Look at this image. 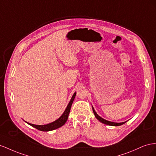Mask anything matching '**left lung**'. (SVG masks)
Returning <instances> with one entry per match:
<instances>
[{
    "mask_svg": "<svg viewBox=\"0 0 156 156\" xmlns=\"http://www.w3.org/2000/svg\"><path fill=\"white\" fill-rule=\"evenodd\" d=\"M93 108V113L95 114V116L96 117V118L97 119H99L101 122H102L103 123L106 124V125H108V126H122L123 124L125 123L126 122H122V123H115V122H110V121H107V120H106L103 118H102L101 117H100L99 115H98L96 112L95 111L94 108L93 107H92Z\"/></svg>",
    "mask_w": 156,
    "mask_h": 156,
    "instance_id": "left-lung-1",
    "label": "left lung"
}]
</instances>
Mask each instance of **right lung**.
Instances as JSON below:
<instances>
[{
    "label": "right lung",
    "mask_w": 156,
    "mask_h": 156,
    "mask_svg": "<svg viewBox=\"0 0 156 156\" xmlns=\"http://www.w3.org/2000/svg\"><path fill=\"white\" fill-rule=\"evenodd\" d=\"M76 94V93H74V95L72 97V99H71V100L70 101L69 103L67 106V107H66V108L65 110V112H63V114H62V115L59 119H57V120H55V122H53L50 123L49 124H47V125H43V126L34 125V124H32V123H27H27L29 124V125L31 126L32 127L36 128V129H37L40 130V131H50L59 128L61 126H63L64 124L66 123V122L67 121L69 114L70 113L71 106H72V104H73V101H74Z\"/></svg>",
    "instance_id": "1"
}]
</instances>
